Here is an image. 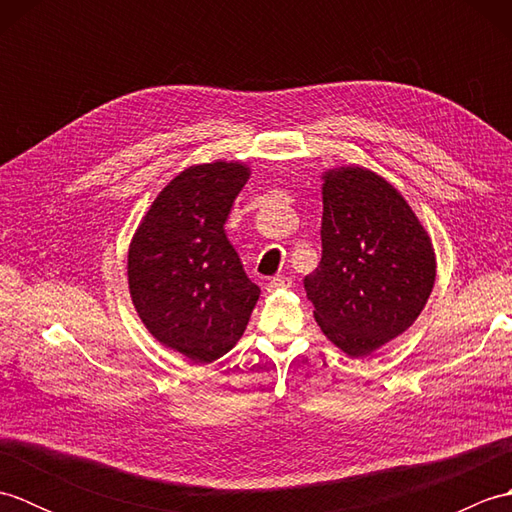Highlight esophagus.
I'll use <instances>...</instances> for the list:
<instances>
[{"instance_id": "esophagus-1", "label": "esophagus", "mask_w": 512, "mask_h": 512, "mask_svg": "<svg viewBox=\"0 0 512 512\" xmlns=\"http://www.w3.org/2000/svg\"><path fill=\"white\" fill-rule=\"evenodd\" d=\"M292 286V279L290 277H284V275H277L268 281V292H275V290H281V288H290Z\"/></svg>"}]
</instances>
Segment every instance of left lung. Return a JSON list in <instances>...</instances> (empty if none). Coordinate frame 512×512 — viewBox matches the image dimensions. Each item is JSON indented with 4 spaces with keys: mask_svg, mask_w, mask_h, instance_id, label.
I'll return each instance as SVG.
<instances>
[{
    "mask_svg": "<svg viewBox=\"0 0 512 512\" xmlns=\"http://www.w3.org/2000/svg\"><path fill=\"white\" fill-rule=\"evenodd\" d=\"M321 246L303 286L323 334L347 356L372 354L418 319L436 281V253L385 178L363 167L325 171Z\"/></svg>",
    "mask_w": 512,
    "mask_h": 512,
    "instance_id": "8db88e82",
    "label": "left lung"
}]
</instances>
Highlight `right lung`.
<instances>
[{
	"label": "right lung",
	"mask_w": 512,
	"mask_h": 512,
	"mask_svg": "<svg viewBox=\"0 0 512 512\" xmlns=\"http://www.w3.org/2000/svg\"><path fill=\"white\" fill-rule=\"evenodd\" d=\"M250 169L217 160L178 173L129 244L127 279L138 317L162 345L213 363L244 334L259 288L224 224Z\"/></svg>",
	"instance_id": "add662e5"
}]
</instances>
